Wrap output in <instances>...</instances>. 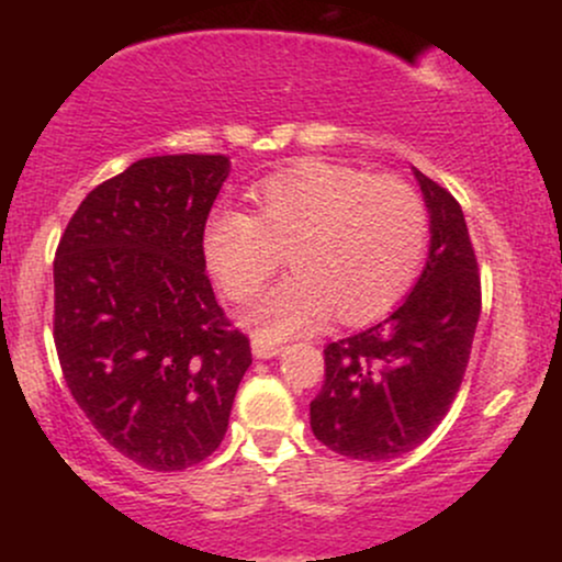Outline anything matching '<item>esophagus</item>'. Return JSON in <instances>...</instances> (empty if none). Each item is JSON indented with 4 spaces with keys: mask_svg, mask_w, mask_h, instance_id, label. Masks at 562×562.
Wrapping results in <instances>:
<instances>
[{
    "mask_svg": "<svg viewBox=\"0 0 562 562\" xmlns=\"http://www.w3.org/2000/svg\"><path fill=\"white\" fill-rule=\"evenodd\" d=\"M282 353V346L263 344V340H254V357L256 359H274Z\"/></svg>",
    "mask_w": 562,
    "mask_h": 562,
    "instance_id": "obj_1",
    "label": "esophagus"
}]
</instances>
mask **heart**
<instances>
[{
  "label": "heart",
  "instance_id": "1",
  "mask_svg": "<svg viewBox=\"0 0 562 562\" xmlns=\"http://www.w3.org/2000/svg\"><path fill=\"white\" fill-rule=\"evenodd\" d=\"M254 214L218 209L205 218L203 256L232 301H248L282 263L280 280L245 312L261 340L308 333L327 317L364 325L389 314L417 280L428 211L396 177L306 158L263 179Z\"/></svg>",
  "mask_w": 562,
  "mask_h": 562
}]
</instances>
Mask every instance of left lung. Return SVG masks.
Segmentation results:
<instances>
[{
	"mask_svg": "<svg viewBox=\"0 0 562 562\" xmlns=\"http://www.w3.org/2000/svg\"><path fill=\"white\" fill-rule=\"evenodd\" d=\"M430 218L428 261L402 306L380 325L327 344L312 430L348 460L385 462L417 449L460 391L481 317V280L465 214L412 169Z\"/></svg>",
	"mask_w": 562,
	"mask_h": 562,
	"instance_id": "left-lung-1",
	"label": "left lung"
}]
</instances>
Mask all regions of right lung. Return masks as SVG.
Segmentation results:
<instances>
[{
	"label": "right lung",
	"instance_id": "add662e5",
	"mask_svg": "<svg viewBox=\"0 0 562 562\" xmlns=\"http://www.w3.org/2000/svg\"><path fill=\"white\" fill-rule=\"evenodd\" d=\"M227 156H153L94 187L55 254V346L76 404L147 470L214 454L250 346L205 277Z\"/></svg>",
	"mask_w": 562,
	"mask_h": 562
}]
</instances>
